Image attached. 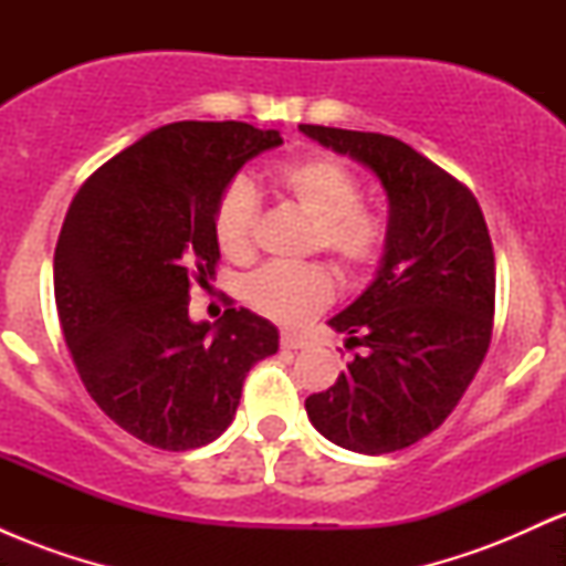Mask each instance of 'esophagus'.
<instances>
[{
	"instance_id": "34e87169",
	"label": "esophagus",
	"mask_w": 566,
	"mask_h": 566,
	"mask_svg": "<svg viewBox=\"0 0 566 566\" xmlns=\"http://www.w3.org/2000/svg\"><path fill=\"white\" fill-rule=\"evenodd\" d=\"M305 346H308V340H305L303 335H297V333H282V348L297 350V348H305Z\"/></svg>"
}]
</instances>
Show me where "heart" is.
Wrapping results in <instances>:
<instances>
[{
	"mask_svg": "<svg viewBox=\"0 0 566 566\" xmlns=\"http://www.w3.org/2000/svg\"><path fill=\"white\" fill-rule=\"evenodd\" d=\"M274 184L305 218L314 220V250L327 252L348 276H359L380 258L386 229L373 212L361 210L356 175L329 157H308L279 167ZM255 188L233 180L216 207V239L231 261H250L258 229ZM247 301L263 316L287 327L308 322L335 297V279L319 263L265 265L247 279Z\"/></svg>",
	"mask_w": 566,
	"mask_h": 566,
	"instance_id": "heart-1",
	"label": "heart"
}]
</instances>
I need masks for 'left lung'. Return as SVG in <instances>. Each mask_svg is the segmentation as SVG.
Segmentation results:
<instances>
[{
    "label": "left lung",
    "mask_w": 566,
    "mask_h": 566,
    "mask_svg": "<svg viewBox=\"0 0 566 566\" xmlns=\"http://www.w3.org/2000/svg\"><path fill=\"white\" fill-rule=\"evenodd\" d=\"M301 133L367 167L388 199L375 279L327 322L361 354L335 386L305 399V412L343 450H405L444 423L490 348L495 255L482 207L391 135L319 125Z\"/></svg>",
    "instance_id": "left-lung-1"
}]
</instances>
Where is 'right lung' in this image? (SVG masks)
<instances>
[{
	"label": "right lung",
	"instance_id": "right-lung-1",
	"mask_svg": "<svg viewBox=\"0 0 566 566\" xmlns=\"http://www.w3.org/2000/svg\"><path fill=\"white\" fill-rule=\"evenodd\" d=\"M279 129L175 122L84 180L57 237L53 282L76 373L95 405L146 444L184 452L237 415L279 329L247 308L191 322L188 290L216 274V207Z\"/></svg>",
	"mask_w": 566,
	"mask_h": 566
}]
</instances>
